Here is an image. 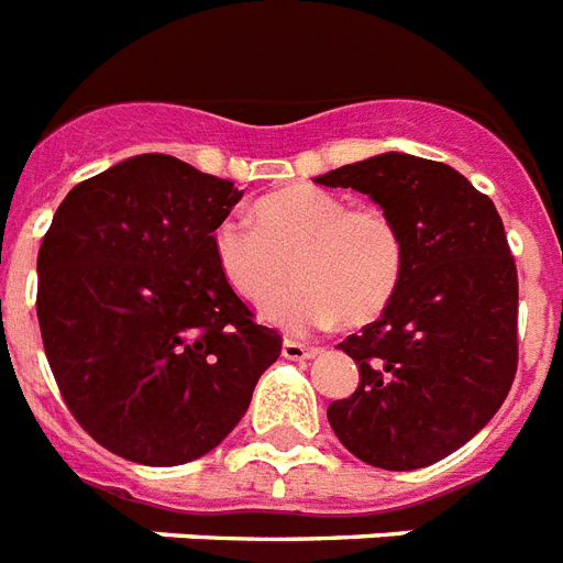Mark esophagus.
I'll use <instances>...</instances> for the list:
<instances>
[{
  "instance_id": "esophagus-1",
  "label": "esophagus",
  "mask_w": 563,
  "mask_h": 563,
  "mask_svg": "<svg viewBox=\"0 0 563 563\" xmlns=\"http://www.w3.org/2000/svg\"><path fill=\"white\" fill-rule=\"evenodd\" d=\"M317 354L319 349L299 343V340H285V343H282V357L285 360H310L317 357Z\"/></svg>"
}]
</instances>
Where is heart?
<instances>
[{"label":"heart","mask_w":563,"mask_h":563,"mask_svg":"<svg viewBox=\"0 0 563 563\" xmlns=\"http://www.w3.org/2000/svg\"><path fill=\"white\" fill-rule=\"evenodd\" d=\"M220 273L246 302L261 305L286 284L300 285L267 305V319L290 334L372 322L393 302L407 267L398 220L380 206H352L336 191L290 186L261 197L250 214H229L211 232Z\"/></svg>","instance_id":"obj_1"}]
</instances>
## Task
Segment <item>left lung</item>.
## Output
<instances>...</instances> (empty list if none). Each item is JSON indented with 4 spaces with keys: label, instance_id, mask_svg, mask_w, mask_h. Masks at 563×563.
<instances>
[{
    "label": "left lung",
    "instance_id": "obj_1",
    "mask_svg": "<svg viewBox=\"0 0 563 563\" xmlns=\"http://www.w3.org/2000/svg\"><path fill=\"white\" fill-rule=\"evenodd\" d=\"M398 220L407 267L384 313L345 336L354 395L328 407L366 465L416 471L460 451L503 407L517 372V267L492 197L460 170L380 154L317 177Z\"/></svg>",
    "mask_w": 563,
    "mask_h": 563
}]
</instances>
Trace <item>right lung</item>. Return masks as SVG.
Returning <instances> with one entry per match:
<instances>
[{
  "label": "right lung",
  "instance_id": "right-lung-1",
  "mask_svg": "<svg viewBox=\"0 0 563 563\" xmlns=\"http://www.w3.org/2000/svg\"><path fill=\"white\" fill-rule=\"evenodd\" d=\"M241 197L229 179L142 154L54 211L37 255L43 349L63 404L115 456L170 467L209 453L282 354L211 250Z\"/></svg>",
  "mask_w": 563,
  "mask_h": 563
}]
</instances>
